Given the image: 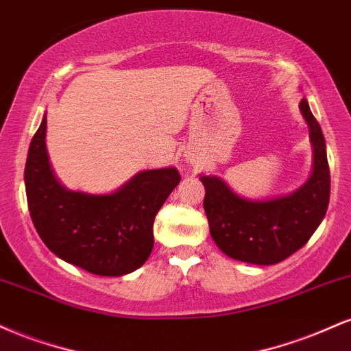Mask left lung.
<instances>
[{
  "mask_svg": "<svg viewBox=\"0 0 351 351\" xmlns=\"http://www.w3.org/2000/svg\"><path fill=\"white\" fill-rule=\"evenodd\" d=\"M314 147V171L302 187L269 200H246L217 176H202L210 234L226 256L251 265L281 263L302 248L327 213L330 169L325 138L306 98L299 105Z\"/></svg>",
  "mask_w": 351,
  "mask_h": 351,
  "instance_id": "1",
  "label": "left lung"
}]
</instances>
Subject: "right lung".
Instances as JSON below:
<instances>
[{
    "instance_id": "1",
    "label": "right lung",
    "mask_w": 351,
    "mask_h": 351,
    "mask_svg": "<svg viewBox=\"0 0 351 351\" xmlns=\"http://www.w3.org/2000/svg\"><path fill=\"white\" fill-rule=\"evenodd\" d=\"M45 128L44 114L24 169L29 213L40 240L56 256L92 274L133 273L149 258L154 218L180 174L176 167L143 171L106 195L67 191L51 169Z\"/></svg>"
}]
</instances>
